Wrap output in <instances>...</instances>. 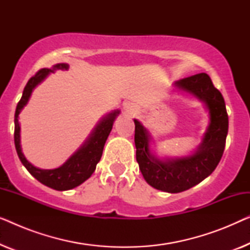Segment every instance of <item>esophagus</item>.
I'll use <instances>...</instances> for the list:
<instances>
[{
    "mask_svg": "<svg viewBox=\"0 0 250 250\" xmlns=\"http://www.w3.org/2000/svg\"><path fill=\"white\" fill-rule=\"evenodd\" d=\"M125 111H126V114L127 115H133L135 112V109H134V107H133V105H126L125 107Z\"/></svg>",
    "mask_w": 250,
    "mask_h": 250,
    "instance_id": "34e87169",
    "label": "esophagus"
}]
</instances>
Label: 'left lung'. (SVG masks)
<instances>
[{"label":"left lung","mask_w":250,"mask_h":250,"mask_svg":"<svg viewBox=\"0 0 250 250\" xmlns=\"http://www.w3.org/2000/svg\"><path fill=\"white\" fill-rule=\"evenodd\" d=\"M175 86L203 101L209 114V125L203 142L192 155L159 159L150 151L148 129L134 119L136 162L146 183L157 190L177 193L197 186L209 176L223 156L229 117L221 92L207 74L201 73L175 82Z\"/></svg>","instance_id":"1"}]
</instances>
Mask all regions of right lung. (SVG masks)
Returning a JSON list of instances; mask_svg holds the SVG:
<instances>
[{"instance_id": "obj_1", "label": "right lung", "mask_w": 250, "mask_h": 250, "mask_svg": "<svg viewBox=\"0 0 250 250\" xmlns=\"http://www.w3.org/2000/svg\"><path fill=\"white\" fill-rule=\"evenodd\" d=\"M68 68H69V66L67 63H57L52 68H43V69L37 71L23 88L22 97L18 102V104H17L15 114V146L20 162L22 163V165L37 181H40L44 186L52 188V189L58 191L74 189V188L85 182L93 174L97 164L101 159L104 143L107 141L109 134H110L115 119L119 115V110H115L102 118L92 131L86 141L84 142V145L63 165L58 167V168L41 169L32 165L26 159V157L23 156L21 146H20V124L18 121L19 114L28 102L34 88L41 82L45 80L47 75L54 73V70L57 69L67 70Z\"/></svg>"}]
</instances>
